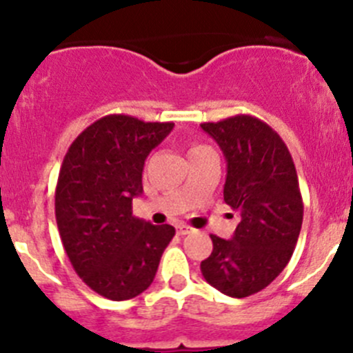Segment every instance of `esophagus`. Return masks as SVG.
<instances>
[{"label": "esophagus", "mask_w": 353, "mask_h": 353, "mask_svg": "<svg viewBox=\"0 0 353 353\" xmlns=\"http://www.w3.org/2000/svg\"><path fill=\"white\" fill-rule=\"evenodd\" d=\"M177 232H179L181 236H186V234L193 232V227H190V225H179V227H177Z\"/></svg>", "instance_id": "obj_1"}]
</instances>
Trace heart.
Masks as SVG:
<instances>
[{"label": "heart", "mask_w": 353, "mask_h": 353, "mask_svg": "<svg viewBox=\"0 0 353 353\" xmlns=\"http://www.w3.org/2000/svg\"><path fill=\"white\" fill-rule=\"evenodd\" d=\"M199 148H203V145H193V147H191V150H190V154H193V152L199 150Z\"/></svg>", "instance_id": "heart-1"}]
</instances>
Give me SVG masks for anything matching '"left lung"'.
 I'll use <instances>...</instances> for the list:
<instances>
[{"mask_svg": "<svg viewBox=\"0 0 353 353\" xmlns=\"http://www.w3.org/2000/svg\"><path fill=\"white\" fill-rule=\"evenodd\" d=\"M201 128L223 152V201L239 215L232 239L210 236L213 251L201 273L222 294L249 297L283 272L301 234L304 205L294 160L258 117L239 114Z\"/></svg>", "mask_w": 353, "mask_h": 353, "instance_id": "8db88e82", "label": "left lung"}]
</instances>
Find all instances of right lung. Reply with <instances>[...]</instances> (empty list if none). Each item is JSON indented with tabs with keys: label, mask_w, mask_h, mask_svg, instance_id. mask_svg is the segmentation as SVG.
<instances>
[{
	"label": "right lung",
	"mask_w": 353,
	"mask_h": 353,
	"mask_svg": "<svg viewBox=\"0 0 353 353\" xmlns=\"http://www.w3.org/2000/svg\"><path fill=\"white\" fill-rule=\"evenodd\" d=\"M174 123H145L124 114L101 117L68 148L58 186L56 222L77 275L110 301H128L155 279L172 225H152L131 212L143 193L148 154Z\"/></svg>",
	"instance_id": "obj_1"
}]
</instances>
